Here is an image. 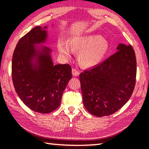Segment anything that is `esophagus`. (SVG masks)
<instances>
[{
    "mask_svg": "<svg viewBox=\"0 0 149 149\" xmlns=\"http://www.w3.org/2000/svg\"><path fill=\"white\" fill-rule=\"evenodd\" d=\"M79 74V72L78 71L77 69H74V68L72 69V75H74V76H75V77L78 76Z\"/></svg>",
    "mask_w": 149,
    "mask_h": 149,
    "instance_id": "1",
    "label": "esophagus"
}]
</instances>
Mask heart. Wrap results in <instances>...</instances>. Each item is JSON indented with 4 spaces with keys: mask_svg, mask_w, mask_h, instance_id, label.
Listing matches in <instances>:
<instances>
[{
    "mask_svg": "<svg viewBox=\"0 0 149 149\" xmlns=\"http://www.w3.org/2000/svg\"><path fill=\"white\" fill-rule=\"evenodd\" d=\"M57 47L60 53L66 58L71 56L72 51L79 52L77 60L79 64L85 68H92L104 60L110 45L101 35L90 34L72 37L69 39L68 43L60 40Z\"/></svg>",
    "mask_w": 149,
    "mask_h": 149,
    "instance_id": "b5f03b06",
    "label": "heart"
}]
</instances>
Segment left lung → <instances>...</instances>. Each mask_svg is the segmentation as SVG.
Instances as JSON below:
<instances>
[{
  "mask_svg": "<svg viewBox=\"0 0 149 149\" xmlns=\"http://www.w3.org/2000/svg\"><path fill=\"white\" fill-rule=\"evenodd\" d=\"M118 51L101 64L79 75L83 102L98 117L120 110L130 99L135 85L137 63L131 45L120 43Z\"/></svg>",
  "mask_w": 149,
  "mask_h": 149,
  "instance_id": "obj_1",
  "label": "left lung"
}]
</instances>
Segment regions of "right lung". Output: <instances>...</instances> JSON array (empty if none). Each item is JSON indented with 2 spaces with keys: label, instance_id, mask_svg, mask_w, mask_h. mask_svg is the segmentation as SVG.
I'll list each match as a JSON object with an SVG mask.
<instances>
[{
  "label": "right lung",
  "instance_id": "1",
  "mask_svg": "<svg viewBox=\"0 0 149 149\" xmlns=\"http://www.w3.org/2000/svg\"><path fill=\"white\" fill-rule=\"evenodd\" d=\"M47 26H37L19 39L12 56V81L17 95L35 112L47 114L59 107L72 78L69 64L54 65L52 50L43 45Z\"/></svg>",
  "mask_w": 149,
  "mask_h": 149
}]
</instances>
